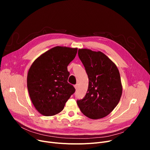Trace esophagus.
Listing matches in <instances>:
<instances>
[{"label": "esophagus", "mask_w": 150, "mask_h": 150, "mask_svg": "<svg viewBox=\"0 0 150 150\" xmlns=\"http://www.w3.org/2000/svg\"><path fill=\"white\" fill-rule=\"evenodd\" d=\"M74 87H75V89H77L78 88V84H75V85L74 86Z\"/></svg>", "instance_id": "1"}]
</instances>
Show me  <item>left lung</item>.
<instances>
[{"mask_svg":"<svg viewBox=\"0 0 150 150\" xmlns=\"http://www.w3.org/2000/svg\"><path fill=\"white\" fill-rule=\"evenodd\" d=\"M78 53L88 74L89 86L85 97L77 100V105L86 117L101 119L113 111L122 97L119 69L100 51L80 49Z\"/></svg>","mask_w":150,"mask_h":150,"instance_id":"8db88e82","label":"left lung"}]
</instances>
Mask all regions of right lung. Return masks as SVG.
I'll list each match as a JSON object with an SVG mask.
<instances>
[{"instance_id": "add662e5", "label": "right lung", "mask_w": 150, "mask_h": 150, "mask_svg": "<svg viewBox=\"0 0 150 150\" xmlns=\"http://www.w3.org/2000/svg\"><path fill=\"white\" fill-rule=\"evenodd\" d=\"M78 49L57 46L38 57L27 74V88L37 111L45 116L62 111L75 89L68 82L67 66L75 57Z\"/></svg>"}]
</instances>
